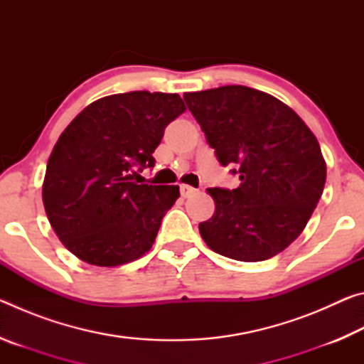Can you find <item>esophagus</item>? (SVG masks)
<instances>
[{
  "instance_id": "obj_1",
  "label": "esophagus",
  "mask_w": 364,
  "mask_h": 364,
  "mask_svg": "<svg viewBox=\"0 0 364 364\" xmlns=\"http://www.w3.org/2000/svg\"><path fill=\"white\" fill-rule=\"evenodd\" d=\"M180 191H181L183 197H189V196H193L196 193V189L193 186H189V184H181Z\"/></svg>"
}]
</instances>
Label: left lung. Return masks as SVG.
I'll list each match as a JSON object with an SVG mask.
<instances>
[{
  "label": "left lung",
  "mask_w": 364,
  "mask_h": 364,
  "mask_svg": "<svg viewBox=\"0 0 364 364\" xmlns=\"http://www.w3.org/2000/svg\"><path fill=\"white\" fill-rule=\"evenodd\" d=\"M236 189L210 188L215 213L199 225L220 255L262 262L304 231L326 183L315 134L284 102L249 86L228 85L183 96Z\"/></svg>",
  "instance_id": "obj_1"
}]
</instances>
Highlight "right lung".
I'll return each mask as SVG.
<instances>
[{"mask_svg":"<svg viewBox=\"0 0 364 364\" xmlns=\"http://www.w3.org/2000/svg\"><path fill=\"white\" fill-rule=\"evenodd\" d=\"M186 107L178 95L130 91L85 107L60 134L46 165L43 204L54 232L90 264L117 267L152 247L180 188L133 181Z\"/></svg>","mask_w":364,"mask_h":364,"instance_id":"obj_1","label":"right lung"}]
</instances>
